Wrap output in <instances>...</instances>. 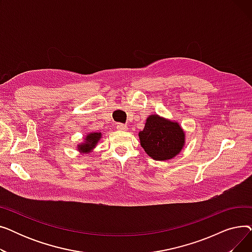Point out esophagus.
<instances>
[{
  "label": "esophagus",
  "instance_id": "esophagus-1",
  "mask_svg": "<svg viewBox=\"0 0 252 252\" xmlns=\"http://www.w3.org/2000/svg\"><path fill=\"white\" fill-rule=\"evenodd\" d=\"M116 128L119 130H126L127 126L126 125H124V124H116Z\"/></svg>",
  "mask_w": 252,
  "mask_h": 252
}]
</instances>
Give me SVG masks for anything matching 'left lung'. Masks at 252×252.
<instances>
[{
    "mask_svg": "<svg viewBox=\"0 0 252 252\" xmlns=\"http://www.w3.org/2000/svg\"><path fill=\"white\" fill-rule=\"evenodd\" d=\"M141 146L155 160H168L178 155L185 145V133L180 125L157 114L146 119L139 133Z\"/></svg>",
    "mask_w": 252,
    "mask_h": 252,
    "instance_id": "left-lung-1",
    "label": "left lung"
}]
</instances>
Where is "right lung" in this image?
<instances>
[{
	"instance_id": "1",
	"label": "right lung",
	"mask_w": 252,
	"mask_h": 252,
	"mask_svg": "<svg viewBox=\"0 0 252 252\" xmlns=\"http://www.w3.org/2000/svg\"><path fill=\"white\" fill-rule=\"evenodd\" d=\"M101 137H102L101 133H91L87 135L85 142L81 143V145H77V150L81 153L91 152L96 147V145L99 142Z\"/></svg>"
}]
</instances>
